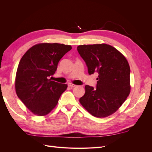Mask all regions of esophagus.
Wrapping results in <instances>:
<instances>
[{
  "mask_svg": "<svg viewBox=\"0 0 152 152\" xmlns=\"http://www.w3.org/2000/svg\"><path fill=\"white\" fill-rule=\"evenodd\" d=\"M68 86L69 87H76V86H77L76 85H74V84H71V83H70V84H68Z\"/></svg>",
  "mask_w": 152,
  "mask_h": 152,
  "instance_id": "obj_1",
  "label": "esophagus"
}]
</instances>
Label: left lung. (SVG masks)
<instances>
[{"instance_id": "8db88e82", "label": "left lung", "mask_w": 152, "mask_h": 152, "mask_svg": "<svg viewBox=\"0 0 152 152\" xmlns=\"http://www.w3.org/2000/svg\"><path fill=\"white\" fill-rule=\"evenodd\" d=\"M77 50L89 75L98 73L96 88L86 85L79 99L83 107L96 117H106L115 112L131 91L130 67L117 49L106 44L81 45Z\"/></svg>"}]
</instances>
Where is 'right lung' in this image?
Returning a JSON list of instances; mask_svg holds the SVG:
<instances>
[{
    "label": "right lung",
    "instance_id": "right-lung-1",
    "mask_svg": "<svg viewBox=\"0 0 152 152\" xmlns=\"http://www.w3.org/2000/svg\"><path fill=\"white\" fill-rule=\"evenodd\" d=\"M71 45L42 43L30 48L18 65L16 93L21 102L35 115L44 116L56 107L67 85L49 79L57 70L59 60Z\"/></svg>",
    "mask_w": 152,
    "mask_h": 152
}]
</instances>
